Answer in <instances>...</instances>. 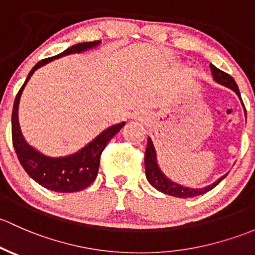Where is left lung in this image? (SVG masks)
Listing matches in <instances>:
<instances>
[{
	"label": "left lung",
	"mask_w": 255,
	"mask_h": 255,
	"mask_svg": "<svg viewBox=\"0 0 255 255\" xmlns=\"http://www.w3.org/2000/svg\"><path fill=\"white\" fill-rule=\"evenodd\" d=\"M210 69H211V73L214 80L216 81L217 83L220 85L225 86V87L232 89L236 94L238 96V98L241 99V102L243 101L241 98V93L240 89H238L237 83L236 81L231 77L228 73L224 72V71L219 70L217 67H215L214 65L210 64ZM243 108H245V104H243ZM245 113H246V108H245ZM247 117V114H246ZM145 169H146V178L147 180L149 182L153 188H156L157 190L161 191V193L167 194V195H172L175 196V198H194V196L201 195V194H205L207 191H210L211 189H214L215 186L219 184L222 179L226 177V175H222L221 178L216 180L212 184L205 186V188H199V189H194V188H188V186L180 185L178 183L172 182L169 178H167L164 175V173L159 169L158 163H157V157H156V149H154L153 142H152L151 138H147V146H146V152H145Z\"/></svg>",
	"instance_id": "1"
}]
</instances>
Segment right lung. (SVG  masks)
<instances>
[{"label":"right lung","mask_w":255,"mask_h":255,"mask_svg":"<svg viewBox=\"0 0 255 255\" xmlns=\"http://www.w3.org/2000/svg\"><path fill=\"white\" fill-rule=\"evenodd\" d=\"M99 44H101V40L76 44L56 56L48 57V59L39 61L30 70L24 85L15 96L12 112L13 147H14V151L19 159V163L24 168L28 175L33 178L38 184L49 189V190L57 191V193H75V191L83 190L91 185L98 174L102 152L108 145L109 141L114 137V135H117L120 128L124 127L125 123L123 122L120 124H115L106 128L103 132L99 133L94 140H92L88 145H86L76 153L66 157H49L28 145L27 141L23 137L19 123H18V106H19L20 96H22L23 89L34 71L38 70L39 67L44 66L52 60L65 56V55L93 49Z\"/></svg>","instance_id":"1"}]
</instances>
